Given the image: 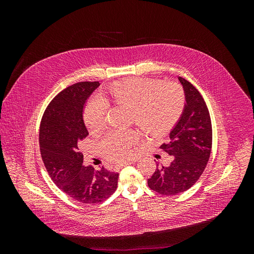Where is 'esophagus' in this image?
<instances>
[{
	"label": "esophagus",
	"instance_id": "obj_1",
	"mask_svg": "<svg viewBox=\"0 0 254 254\" xmlns=\"http://www.w3.org/2000/svg\"><path fill=\"white\" fill-rule=\"evenodd\" d=\"M133 162V161H132ZM132 162H123V163H120V164H117L115 165V168H121V167H124V166H127L129 164H131Z\"/></svg>",
	"mask_w": 254,
	"mask_h": 254
}]
</instances>
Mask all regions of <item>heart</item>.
Segmentation results:
<instances>
[{"label": "heart", "instance_id": "heart-1", "mask_svg": "<svg viewBox=\"0 0 254 254\" xmlns=\"http://www.w3.org/2000/svg\"><path fill=\"white\" fill-rule=\"evenodd\" d=\"M103 97L90 99L83 111V121L91 133L101 131L106 124L108 102L130 108V122L143 131L158 136L179 121L186 106V94L178 82L131 77L115 81L103 91ZM134 129L109 130L98 140L102 155L112 161L128 157L130 148L139 141Z\"/></svg>", "mask_w": 254, "mask_h": 254}]
</instances>
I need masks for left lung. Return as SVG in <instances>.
<instances>
[{
  "mask_svg": "<svg viewBox=\"0 0 254 254\" xmlns=\"http://www.w3.org/2000/svg\"><path fill=\"white\" fill-rule=\"evenodd\" d=\"M187 104L179 122L170 133L171 142L161 145L172 162L157 167L148 187L162 195H176L188 190L200 178L212 149V123L202 95L187 79L179 77Z\"/></svg>",
  "mask_w": 254,
  "mask_h": 254,
  "instance_id": "obj_1",
  "label": "left lung"
}]
</instances>
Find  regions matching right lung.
<instances>
[{
    "instance_id": "add662e5",
    "label": "right lung",
    "mask_w": 254,
    "mask_h": 254,
    "mask_svg": "<svg viewBox=\"0 0 254 254\" xmlns=\"http://www.w3.org/2000/svg\"><path fill=\"white\" fill-rule=\"evenodd\" d=\"M98 81H81L65 88L52 99L40 124L39 144L45 168L54 183L82 203H98L118 188L119 174L83 166L78 143L89 132L83 109Z\"/></svg>"
}]
</instances>
